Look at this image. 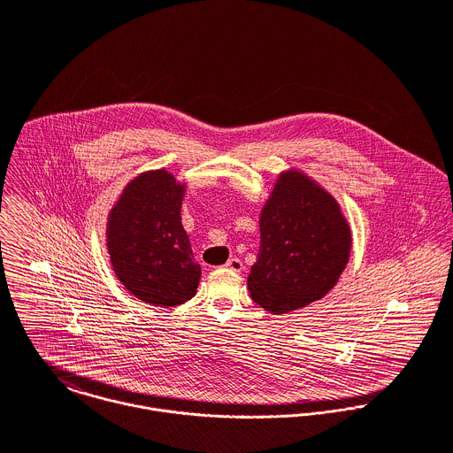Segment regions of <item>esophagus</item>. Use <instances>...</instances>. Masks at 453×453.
I'll return each mask as SVG.
<instances>
[{"label":"esophagus","mask_w":453,"mask_h":453,"mask_svg":"<svg viewBox=\"0 0 453 453\" xmlns=\"http://www.w3.org/2000/svg\"><path fill=\"white\" fill-rule=\"evenodd\" d=\"M228 270H234V272H241L242 268H244V265H242V261L241 258H230L226 261V265H225Z\"/></svg>","instance_id":"obj_1"}]
</instances>
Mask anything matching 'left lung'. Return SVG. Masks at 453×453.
<instances>
[{
    "label": "left lung",
    "mask_w": 453,
    "mask_h": 453,
    "mask_svg": "<svg viewBox=\"0 0 453 453\" xmlns=\"http://www.w3.org/2000/svg\"><path fill=\"white\" fill-rule=\"evenodd\" d=\"M259 234L248 288L255 303L275 316L321 300L343 272L352 244L334 198L298 171L277 180Z\"/></svg>",
    "instance_id": "1"
}]
</instances>
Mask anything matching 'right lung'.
Wrapping results in <instances>:
<instances>
[{
	"label": "right lung",
	"instance_id": "obj_1",
	"mask_svg": "<svg viewBox=\"0 0 453 453\" xmlns=\"http://www.w3.org/2000/svg\"><path fill=\"white\" fill-rule=\"evenodd\" d=\"M185 188L164 169L126 187L108 219V251L117 277L139 300L176 307L190 300L200 280L181 225Z\"/></svg>",
	"mask_w": 453,
	"mask_h": 453
}]
</instances>
